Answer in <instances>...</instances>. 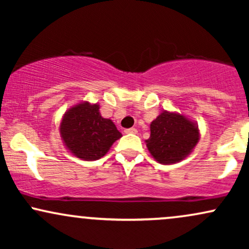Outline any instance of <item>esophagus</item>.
Returning a JSON list of instances; mask_svg holds the SVG:
<instances>
[{
  "label": "esophagus",
  "instance_id": "esophagus-1",
  "mask_svg": "<svg viewBox=\"0 0 249 249\" xmlns=\"http://www.w3.org/2000/svg\"><path fill=\"white\" fill-rule=\"evenodd\" d=\"M124 132H125V133H137V128H134V127L126 128V130H125Z\"/></svg>",
  "mask_w": 249,
  "mask_h": 249
}]
</instances>
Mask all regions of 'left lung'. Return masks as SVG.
<instances>
[{
	"mask_svg": "<svg viewBox=\"0 0 249 249\" xmlns=\"http://www.w3.org/2000/svg\"><path fill=\"white\" fill-rule=\"evenodd\" d=\"M199 141L198 126L178 113L162 112L151 123L148 151L160 164H174L192 152Z\"/></svg>",
	"mask_w": 249,
	"mask_h": 249,
	"instance_id": "1",
	"label": "left lung"
}]
</instances>
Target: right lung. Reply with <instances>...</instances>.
<instances>
[{
	"label": "right lung",
	"instance_id": "right-lung-1",
	"mask_svg": "<svg viewBox=\"0 0 249 249\" xmlns=\"http://www.w3.org/2000/svg\"><path fill=\"white\" fill-rule=\"evenodd\" d=\"M65 146L73 156L84 160H97L122 137L110 119L103 118L99 105L82 103L70 108L61 124Z\"/></svg>",
	"mask_w": 249,
	"mask_h": 249
}]
</instances>
